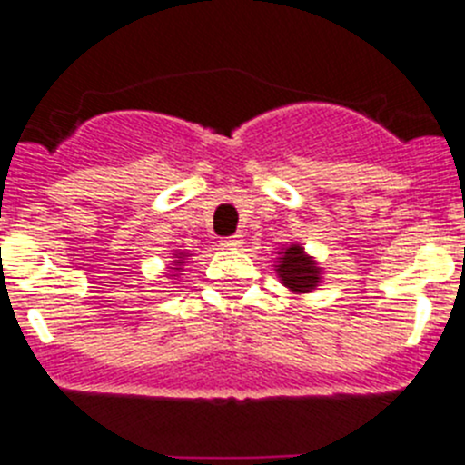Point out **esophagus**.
Segmentation results:
<instances>
[{"label":"esophagus","instance_id":"1","mask_svg":"<svg viewBox=\"0 0 465 465\" xmlns=\"http://www.w3.org/2000/svg\"><path fill=\"white\" fill-rule=\"evenodd\" d=\"M220 245L223 247H241V236H227L220 241Z\"/></svg>","mask_w":465,"mask_h":465}]
</instances>
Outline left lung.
I'll use <instances>...</instances> for the list:
<instances>
[{
	"label": "left lung",
	"instance_id": "left-lung-1",
	"mask_svg": "<svg viewBox=\"0 0 465 465\" xmlns=\"http://www.w3.org/2000/svg\"><path fill=\"white\" fill-rule=\"evenodd\" d=\"M283 285H288L294 292H311L320 283V267L315 261L308 259L299 245H290L283 252V259L276 265Z\"/></svg>",
	"mask_w": 465,
	"mask_h": 465
}]
</instances>
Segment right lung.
Listing matches in <instances>:
<instances>
[{
    "label": "right lung",
    "instance_id": "add662e5",
    "mask_svg": "<svg viewBox=\"0 0 465 465\" xmlns=\"http://www.w3.org/2000/svg\"><path fill=\"white\" fill-rule=\"evenodd\" d=\"M180 259H182V256H180ZM182 262H184V261H175V265H182ZM173 270H180V267H173Z\"/></svg>",
    "mask_w": 465,
    "mask_h": 465
}]
</instances>
